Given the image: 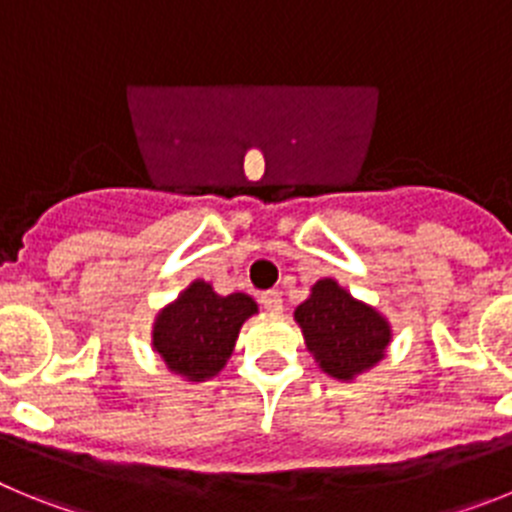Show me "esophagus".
<instances>
[{
  "label": "esophagus",
  "mask_w": 512,
  "mask_h": 512,
  "mask_svg": "<svg viewBox=\"0 0 512 512\" xmlns=\"http://www.w3.org/2000/svg\"><path fill=\"white\" fill-rule=\"evenodd\" d=\"M261 305H264L266 312H282V295H279L277 289H266L264 295H261Z\"/></svg>",
  "instance_id": "obj_1"
}]
</instances>
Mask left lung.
I'll return each instance as SVG.
<instances>
[{
    "instance_id": "1",
    "label": "left lung",
    "mask_w": 512,
    "mask_h": 512,
    "mask_svg": "<svg viewBox=\"0 0 512 512\" xmlns=\"http://www.w3.org/2000/svg\"><path fill=\"white\" fill-rule=\"evenodd\" d=\"M307 348L330 377L351 379L384 356L390 325L372 307L361 305L333 279H320L310 300L295 310Z\"/></svg>"
}]
</instances>
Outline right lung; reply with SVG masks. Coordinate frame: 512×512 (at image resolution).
I'll return each instance as SVG.
<instances>
[{
    "mask_svg": "<svg viewBox=\"0 0 512 512\" xmlns=\"http://www.w3.org/2000/svg\"><path fill=\"white\" fill-rule=\"evenodd\" d=\"M253 312L256 302L243 292L220 297L210 284L194 282L158 315L153 346L171 372L202 382L223 369L243 320Z\"/></svg>",
    "mask_w": 512,
    "mask_h": 512,
    "instance_id": "obj_1",
    "label": "right lung"
}]
</instances>
